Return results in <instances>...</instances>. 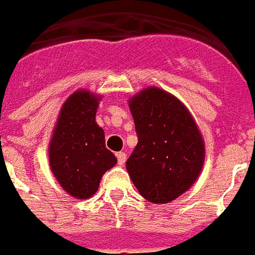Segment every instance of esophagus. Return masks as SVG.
I'll use <instances>...</instances> for the list:
<instances>
[{"mask_svg": "<svg viewBox=\"0 0 255 255\" xmlns=\"http://www.w3.org/2000/svg\"><path fill=\"white\" fill-rule=\"evenodd\" d=\"M117 159H118V164H120V166H124L126 161L125 152H118V153H117Z\"/></svg>", "mask_w": 255, "mask_h": 255, "instance_id": "1", "label": "esophagus"}]
</instances>
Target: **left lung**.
Masks as SVG:
<instances>
[{
	"label": "left lung",
	"instance_id": "obj_1",
	"mask_svg": "<svg viewBox=\"0 0 255 255\" xmlns=\"http://www.w3.org/2000/svg\"><path fill=\"white\" fill-rule=\"evenodd\" d=\"M138 142L126 161L134 186L148 201L166 204L196 182L205 146L190 113L163 89L150 87L129 103Z\"/></svg>",
	"mask_w": 255,
	"mask_h": 255
}]
</instances>
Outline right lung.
Here are the masks:
<instances>
[{"instance_id":"right-lung-1","label":"right lung","mask_w":255,"mask_h":255,"mask_svg":"<svg viewBox=\"0 0 255 255\" xmlns=\"http://www.w3.org/2000/svg\"><path fill=\"white\" fill-rule=\"evenodd\" d=\"M98 100L84 89L70 95L49 148L54 176L65 191L80 200L94 196L103 174L117 163L114 153L106 148L105 131L95 122Z\"/></svg>"}]
</instances>
